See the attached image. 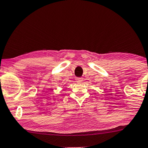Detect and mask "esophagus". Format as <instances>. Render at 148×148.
<instances>
[{
  "mask_svg": "<svg viewBox=\"0 0 148 148\" xmlns=\"http://www.w3.org/2000/svg\"><path fill=\"white\" fill-rule=\"evenodd\" d=\"M75 81L77 82H81L83 81V79L82 77H76Z\"/></svg>",
  "mask_w": 148,
  "mask_h": 148,
  "instance_id": "obj_1",
  "label": "esophagus"
}]
</instances>
